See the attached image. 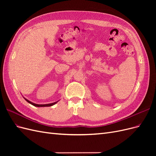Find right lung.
<instances>
[{
  "instance_id": "obj_1",
  "label": "right lung",
  "mask_w": 156,
  "mask_h": 156,
  "mask_svg": "<svg viewBox=\"0 0 156 156\" xmlns=\"http://www.w3.org/2000/svg\"><path fill=\"white\" fill-rule=\"evenodd\" d=\"M23 98H24V97H23ZM24 99H25V100L28 103H29L30 104H31V105H34V106H35V107H50V106H52V105H54L55 104H56V103L58 101H57L54 102V103H48V104H36V103H33V102H31V101H29V100H28L27 99H26V98H24Z\"/></svg>"
}]
</instances>
